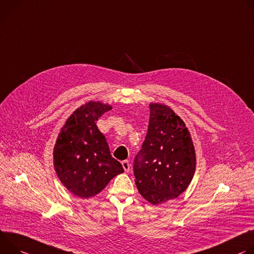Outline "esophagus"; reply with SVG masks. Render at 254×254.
I'll return each mask as SVG.
<instances>
[{
	"mask_svg": "<svg viewBox=\"0 0 254 254\" xmlns=\"http://www.w3.org/2000/svg\"><path fill=\"white\" fill-rule=\"evenodd\" d=\"M121 163H122V166L124 168V171L126 173H128L130 171V163H129V161L128 160H123Z\"/></svg>",
	"mask_w": 254,
	"mask_h": 254,
	"instance_id": "1",
	"label": "esophagus"
}]
</instances>
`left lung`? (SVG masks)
I'll use <instances>...</instances> for the list:
<instances>
[{"instance_id":"left-lung-1","label":"left lung","mask_w":254,"mask_h":254,"mask_svg":"<svg viewBox=\"0 0 254 254\" xmlns=\"http://www.w3.org/2000/svg\"><path fill=\"white\" fill-rule=\"evenodd\" d=\"M146 137L133 163L139 192L153 205L187 190L195 170V153L184 121L167 106L150 104Z\"/></svg>"}]
</instances>
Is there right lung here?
<instances>
[{"label":"right lung","instance_id":"add662e5","mask_svg":"<svg viewBox=\"0 0 254 254\" xmlns=\"http://www.w3.org/2000/svg\"><path fill=\"white\" fill-rule=\"evenodd\" d=\"M111 106L89 102L76 109L62 128L53 150V163L64 186L81 199L99 193L122 164L111 155L96 123Z\"/></svg>","mask_w":254,"mask_h":254}]
</instances>
